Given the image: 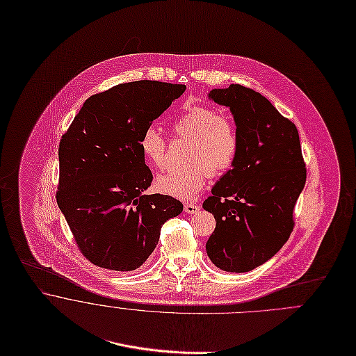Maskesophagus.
Returning a JSON list of instances; mask_svg holds the SVG:
<instances>
[{
	"label": "esophagus",
	"instance_id": "esophagus-1",
	"mask_svg": "<svg viewBox=\"0 0 356 356\" xmlns=\"http://www.w3.org/2000/svg\"><path fill=\"white\" fill-rule=\"evenodd\" d=\"M184 211H186V213H197L200 211V207L198 205H193V204H186L184 205Z\"/></svg>",
	"mask_w": 356,
	"mask_h": 356
}]
</instances>
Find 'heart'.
<instances>
[{
	"mask_svg": "<svg viewBox=\"0 0 356 356\" xmlns=\"http://www.w3.org/2000/svg\"><path fill=\"white\" fill-rule=\"evenodd\" d=\"M172 128L175 134L191 142L186 169H170L156 179V188L180 200H194L204 188L211 173L227 170L235 161L239 138L234 122L209 106H193L179 115ZM144 161L162 169L166 163V140L161 132L149 127L140 138Z\"/></svg>",
	"mask_w": 356,
	"mask_h": 356,
	"instance_id": "1",
	"label": "heart"
}]
</instances>
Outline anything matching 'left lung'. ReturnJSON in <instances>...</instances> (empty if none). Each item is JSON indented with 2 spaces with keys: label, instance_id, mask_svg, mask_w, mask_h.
I'll return each instance as SVG.
<instances>
[{
  "label": "left lung",
  "instance_id": "1",
  "mask_svg": "<svg viewBox=\"0 0 356 356\" xmlns=\"http://www.w3.org/2000/svg\"><path fill=\"white\" fill-rule=\"evenodd\" d=\"M208 97L229 108L239 148L202 205L216 218L207 253L222 271L248 273L275 256L293 231L307 177L300 138L296 125L250 88L232 83Z\"/></svg>",
  "mask_w": 356,
  "mask_h": 356
}]
</instances>
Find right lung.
<instances>
[{"label": "right lung", "instance_id": "right-lung-1", "mask_svg": "<svg viewBox=\"0 0 356 356\" xmlns=\"http://www.w3.org/2000/svg\"><path fill=\"white\" fill-rule=\"evenodd\" d=\"M186 85L135 81L90 96L59 144L56 201L82 254L95 266L134 271L154 252L165 221L183 212L144 191L152 173L140 151L151 127Z\"/></svg>", "mask_w": 356, "mask_h": 356}]
</instances>
